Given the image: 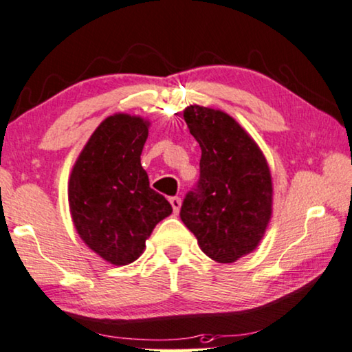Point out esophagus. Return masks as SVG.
<instances>
[{
	"mask_svg": "<svg viewBox=\"0 0 352 352\" xmlns=\"http://www.w3.org/2000/svg\"><path fill=\"white\" fill-rule=\"evenodd\" d=\"M169 202H170L172 208H174V213H175V214H177L178 212H180V207H182V199H180V197H178V196L170 197Z\"/></svg>",
	"mask_w": 352,
	"mask_h": 352,
	"instance_id": "esophagus-1",
	"label": "esophagus"
}]
</instances>
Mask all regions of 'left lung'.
I'll list each match as a JSON object with an SVG mask.
<instances>
[{"label":"left lung","instance_id":"1","mask_svg":"<svg viewBox=\"0 0 352 352\" xmlns=\"http://www.w3.org/2000/svg\"><path fill=\"white\" fill-rule=\"evenodd\" d=\"M202 150L201 175L180 218L208 258L230 264L250 254L272 217V175L258 144L230 115L202 106L183 110Z\"/></svg>","mask_w":352,"mask_h":352}]
</instances>
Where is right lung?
I'll use <instances>...</instances> for the list:
<instances>
[{"label": "right lung", "instance_id": "1", "mask_svg": "<svg viewBox=\"0 0 352 352\" xmlns=\"http://www.w3.org/2000/svg\"><path fill=\"white\" fill-rule=\"evenodd\" d=\"M146 138L148 122L115 113L98 126L71 172L67 197L77 234L113 265L138 259L151 230L172 213L140 164Z\"/></svg>", "mask_w": 352, "mask_h": 352}]
</instances>
